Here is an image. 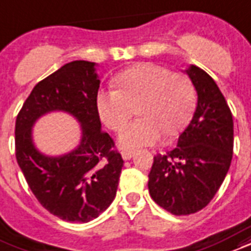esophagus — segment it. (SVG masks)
Returning <instances> with one entry per match:
<instances>
[{"label": "esophagus", "mask_w": 251, "mask_h": 251, "mask_svg": "<svg viewBox=\"0 0 251 251\" xmlns=\"http://www.w3.org/2000/svg\"><path fill=\"white\" fill-rule=\"evenodd\" d=\"M122 158L125 159V161H127V159H130L131 157H133V155H134V153H133V151H130V150H124V151H122Z\"/></svg>", "instance_id": "34e87169"}]
</instances>
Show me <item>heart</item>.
I'll return each mask as SVG.
<instances>
[{
  "label": "heart",
  "instance_id": "heart-1",
  "mask_svg": "<svg viewBox=\"0 0 251 251\" xmlns=\"http://www.w3.org/2000/svg\"><path fill=\"white\" fill-rule=\"evenodd\" d=\"M113 82L117 90L97 94L100 118L113 131L125 129L135 107L141 117L121 135L125 149L157 144L162 134L174 138L189 125L196 110V90L186 75L158 64H138L121 72Z\"/></svg>",
  "mask_w": 251,
  "mask_h": 251
}]
</instances>
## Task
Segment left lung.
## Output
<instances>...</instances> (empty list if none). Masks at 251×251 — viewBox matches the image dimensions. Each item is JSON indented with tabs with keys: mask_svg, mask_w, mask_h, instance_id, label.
I'll use <instances>...</instances> for the list:
<instances>
[{
	"mask_svg": "<svg viewBox=\"0 0 251 251\" xmlns=\"http://www.w3.org/2000/svg\"><path fill=\"white\" fill-rule=\"evenodd\" d=\"M186 74L197 90L193 120L176 149L157 154L149 173L150 197L174 215L203 209L224 182L233 158V116L224 94L205 70L190 65Z\"/></svg>",
	"mask_w": 251,
	"mask_h": 251,
	"instance_id": "1",
	"label": "left lung"
}]
</instances>
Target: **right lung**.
<instances>
[{"mask_svg": "<svg viewBox=\"0 0 251 251\" xmlns=\"http://www.w3.org/2000/svg\"><path fill=\"white\" fill-rule=\"evenodd\" d=\"M96 62L73 61L37 83L16 120V158L41 205L68 222H89L114 200L124 166L114 141L101 129ZM50 111H66L81 124L80 145L49 157L32 144L31 127Z\"/></svg>", "mask_w": 251, "mask_h": 251, "instance_id": "add662e5", "label": "right lung"}]
</instances>
